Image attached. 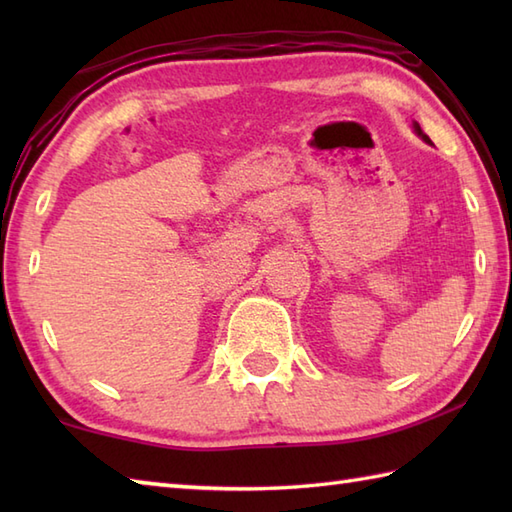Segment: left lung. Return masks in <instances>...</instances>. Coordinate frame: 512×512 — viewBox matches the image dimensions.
<instances>
[{"label":"left lung","mask_w":512,"mask_h":512,"mask_svg":"<svg viewBox=\"0 0 512 512\" xmlns=\"http://www.w3.org/2000/svg\"><path fill=\"white\" fill-rule=\"evenodd\" d=\"M413 132H416V134H418V136H420V138L424 140V143H429V145H433V143H431V138H429L427 134H424V132H422V129H420V123H418V121H413Z\"/></svg>","instance_id":"obj_1"}]
</instances>
